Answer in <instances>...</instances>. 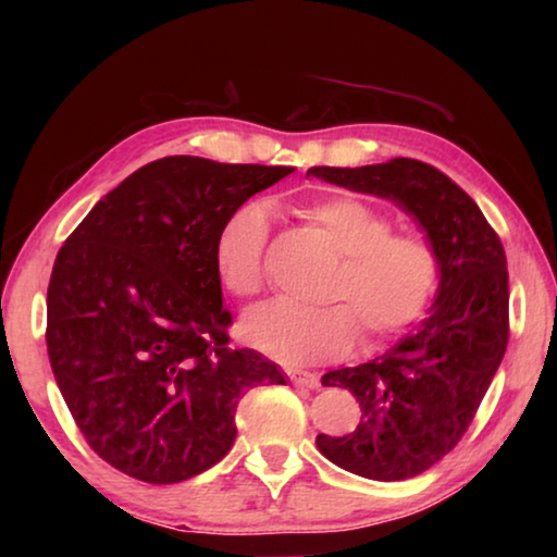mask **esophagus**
<instances>
[{
	"label": "esophagus",
	"instance_id": "1",
	"mask_svg": "<svg viewBox=\"0 0 557 557\" xmlns=\"http://www.w3.org/2000/svg\"><path fill=\"white\" fill-rule=\"evenodd\" d=\"M289 381L295 385H301V388H312V391L322 385L317 373H305V371H289Z\"/></svg>",
	"mask_w": 557,
	"mask_h": 557
}]
</instances>
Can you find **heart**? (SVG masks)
<instances>
[{
  "label": "heart",
  "instance_id": "b5f03b06",
  "mask_svg": "<svg viewBox=\"0 0 557 557\" xmlns=\"http://www.w3.org/2000/svg\"><path fill=\"white\" fill-rule=\"evenodd\" d=\"M342 258L322 309L270 301L243 319L250 346L285 366L334 361L354 346L358 324L369 342H383L418 322L440 282L437 248L422 233H395L388 213L354 199L329 196L301 209ZM270 209L243 203L223 221L213 245L221 282L233 297L252 299L265 287Z\"/></svg>",
  "mask_w": 557,
  "mask_h": 557
}]
</instances>
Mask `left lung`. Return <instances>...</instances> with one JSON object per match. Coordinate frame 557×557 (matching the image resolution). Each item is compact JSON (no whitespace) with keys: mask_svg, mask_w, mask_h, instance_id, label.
Returning <instances> with one entry per match:
<instances>
[{"mask_svg":"<svg viewBox=\"0 0 557 557\" xmlns=\"http://www.w3.org/2000/svg\"><path fill=\"white\" fill-rule=\"evenodd\" d=\"M307 176L398 203L437 248L440 287L430 317L383 356L324 375V385L354 393L361 422L344 437H317L319 451L351 474L375 482L418 476L455 449L506 354L504 245L479 206L418 159L312 166Z\"/></svg>","mask_w":557,"mask_h":557,"instance_id":"1","label":"left lung"}]
</instances>
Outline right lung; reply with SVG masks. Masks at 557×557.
I'll list each match as a JSON object with an SVG mask.
<instances>
[{
    "mask_svg": "<svg viewBox=\"0 0 557 557\" xmlns=\"http://www.w3.org/2000/svg\"><path fill=\"white\" fill-rule=\"evenodd\" d=\"M292 166L164 157L92 206L53 262L49 361L100 459L176 484L233 447L235 410L277 363L231 346L213 245L223 221Z\"/></svg>",
    "mask_w": 557,
    "mask_h": 557,
    "instance_id": "obj_1",
    "label": "right lung"
}]
</instances>
